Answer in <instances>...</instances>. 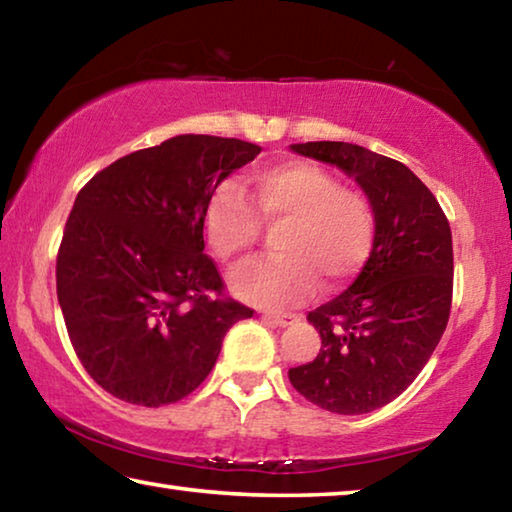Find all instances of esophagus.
Masks as SVG:
<instances>
[{
  "label": "esophagus",
  "mask_w": 512,
  "mask_h": 512,
  "mask_svg": "<svg viewBox=\"0 0 512 512\" xmlns=\"http://www.w3.org/2000/svg\"><path fill=\"white\" fill-rule=\"evenodd\" d=\"M262 318L266 323H273V325H280V327H287L291 323H296L298 316L296 314H275V311H264Z\"/></svg>",
  "instance_id": "1"
}]
</instances>
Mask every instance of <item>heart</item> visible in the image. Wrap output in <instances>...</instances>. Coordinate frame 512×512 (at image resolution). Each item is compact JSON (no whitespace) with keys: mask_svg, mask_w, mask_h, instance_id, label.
<instances>
[{"mask_svg":"<svg viewBox=\"0 0 512 512\" xmlns=\"http://www.w3.org/2000/svg\"><path fill=\"white\" fill-rule=\"evenodd\" d=\"M259 219L277 225L273 248L280 253L232 277L237 298L257 307L296 305L318 280L336 289L368 262L377 239L370 198L307 160L255 171L250 198L232 180L216 187L203 216L207 244L221 262L237 264L257 244Z\"/></svg>","mask_w":512,"mask_h":512,"instance_id":"b5f03b06","label":"heart"}]
</instances>
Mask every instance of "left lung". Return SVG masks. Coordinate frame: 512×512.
Listing matches in <instances>:
<instances>
[{"label":"left lung","mask_w":512,"mask_h":512,"mask_svg":"<svg viewBox=\"0 0 512 512\" xmlns=\"http://www.w3.org/2000/svg\"><path fill=\"white\" fill-rule=\"evenodd\" d=\"M291 149L354 176L375 205L377 239L352 287L307 314L323 345L314 361L289 370V381L325 411L370 413L413 384L445 332L452 230L436 196L402 162L348 142Z\"/></svg>","instance_id":"obj_1"}]
</instances>
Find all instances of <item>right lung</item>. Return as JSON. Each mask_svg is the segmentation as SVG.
Returning <instances> with one entry per match:
<instances>
[{
	"mask_svg": "<svg viewBox=\"0 0 512 512\" xmlns=\"http://www.w3.org/2000/svg\"><path fill=\"white\" fill-rule=\"evenodd\" d=\"M259 151L178 135L112 162L76 196L56 293L76 357L117 400L180 402L212 372L225 332L253 316L203 253V216L221 180Z\"/></svg>",
	"mask_w": 512,
	"mask_h": 512,
	"instance_id": "right-lung-1",
	"label": "right lung"
}]
</instances>
